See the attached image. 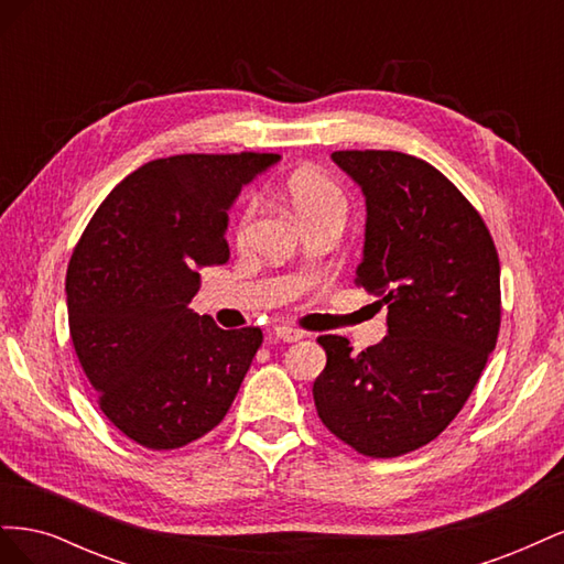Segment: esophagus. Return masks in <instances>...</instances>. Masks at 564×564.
<instances>
[{
	"mask_svg": "<svg viewBox=\"0 0 564 564\" xmlns=\"http://www.w3.org/2000/svg\"><path fill=\"white\" fill-rule=\"evenodd\" d=\"M275 338L286 340V344H294V340L303 338V332L294 329V327H286V324H280V327H275Z\"/></svg>",
	"mask_w": 564,
	"mask_h": 564,
	"instance_id": "1",
	"label": "esophagus"
}]
</instances>
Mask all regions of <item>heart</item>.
I'll list each match as a JSON object with an SVG mask.
<instances>
[{
	"label": "heart",
	"instance_id": "heart-1",
	"mask_svg": "<svg viewBox=\"0 0 564 564\" xmlns=\"http://www.w3.org/2000/svg\"><path fill=\"white\" fill-rule=\"evenodd\" d=\"M284 195L292 204L303 226L317 224V220H344L348 218V195L334 176L319 169H299L284 183ZM259 214V199L249 197L237 216L235 240L237 245H247L253 232V220Z\"/></svg>",
	"mask_w": 564,
	"mask_h": 564
}]
</instances>
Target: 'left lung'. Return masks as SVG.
Returning a JSON list of instances; mask_svg holds the SVG:
<instances>
[{
    "label": "left lung",
    "instance_id": "1",
    "mask_svg": "<svg viewBox=\"0 0 564 564\" xmlns=\"http://www.w3.org/2000/svg\"><path fill=\"white\" fill-rule=\"evenodd\" d=\"M332 158L367 197L355 284L388 305V336L360 355L344 336H317L327 367L313 398L340 442L392 458L435 440L480 381L501 327L499 251L480 212L433 164L395 150Z\"/></svg>",
    "mask_w": 564,
    "mask_h": 564
}]
</instances>
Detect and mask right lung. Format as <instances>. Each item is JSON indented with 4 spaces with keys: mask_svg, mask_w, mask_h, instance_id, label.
Segmentation results:
<instances>
[{
    "mask_svg": "<svg viewBox=\"0 0 564 564\" xmlns=\"http://www.w3.org/2000/svg\"><path fill=\"white\" fill-rule=\"evenodd\" d=\"M275 152L174 155L100 202L67 263V322L100 412L135 445L169 452L226 419L259 327L220 329L187 303L199 268L224 265L228 209Z\"/></svg>",
    "mask_w": 564,
    "mask_h": 564,
    "instance_id": "add662e5",
    "label": "right lung"
}]
</instances>
